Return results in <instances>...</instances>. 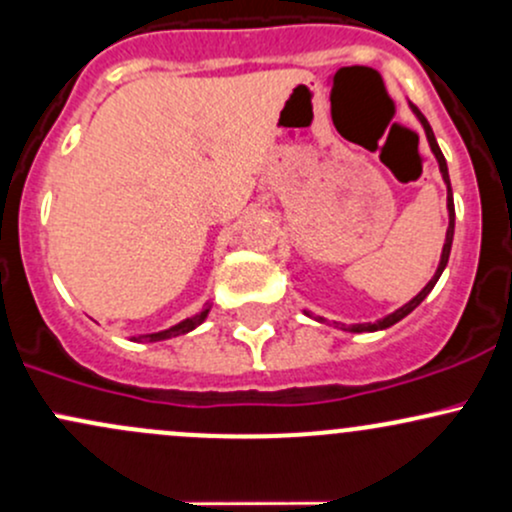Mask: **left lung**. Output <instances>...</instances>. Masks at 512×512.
<instances>
[{"label":"left lung","instance_id":"left-lung-1","mask_svg":"<svg viewBox=\"0 0 512 512\" xmlns=\"http://www.w3.org/2000/svg\"><path fill=\"white\" fill-rule=\"evenodd\" d=\"M408 106H411V111H413V114H415V119H418V121H420V126H423V131H425V138H428V145H430L432 155H435L437 165H440L442 182L447 184V213H449V226H447V235H445V245H442L440 265H437L435 274H432V279H430V282L425 284L423 289H420L418 294H415L411 301H408V303H403L401 308H396V311L389 313V316H384V318L374 320V323H352V325H345V323H335V320H333V325H335V328H340V330H347V333H376V330H386V328H391V325H396L398 320H403V318H406L408 313H413L415 308H418L420 303L425 301V296H428L430 291L435 289L437 279L442 277V272H445V267H447V262H449V252H452V240H454V199H452V184H449V170H447V160H445V155H442L440 145H437V140H435V133H432V128H430L428 119H425V116L420 114V109H418V106L411 104V101H408ZM303 313H306L308 318L318 320V323H328V320H325L323 316H313V313H311V311H306V308H303Z\"/></svg>","mask_w":512,"mask_h":512}]
</instances>
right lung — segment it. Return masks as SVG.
<instances>
[{
    "instance_id": "obj_1",
    "label": "right lung",
    "mask_w": 512,
    "mask_h": 512,
    "mask_svg": "<svg viewBox=\"0 0 512 512\" xmlns=\"http://www.w3.org/2000/svg\"><path fill=\"white\" fill-rule=\"evenodd\" d=\"M209 311H211V303H206V306L201 308L199 313H194L192 318H184V320H179V323H177V325H172V328H167V330H160V333L136 335V338H131V340H138V342H160V340H170V338H177V335H187V333H192L194 328H199L201 323H204L206 316H209Z\"/></svg>"
}]
</instances>
